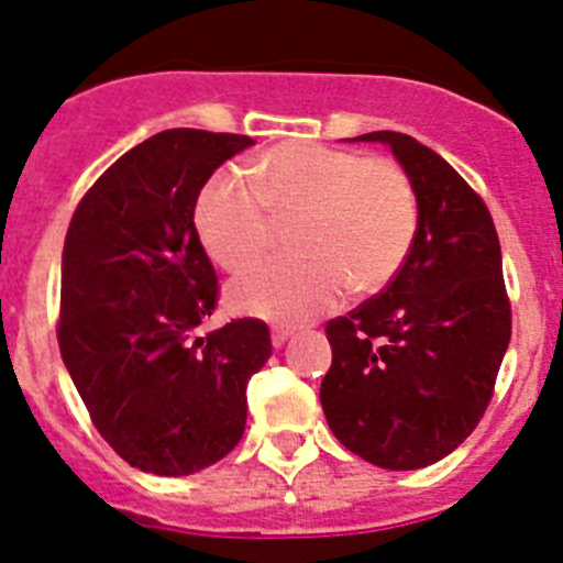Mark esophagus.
<instances>
[{"instance_id":"1","label":"esophagus","mask_w":563,"mask_h":563,"mask_svg":"<svg viewBox=\"0 0 563 563\" xmlns=\"http://www.w3.org/2000/svg\"><path fill=\"white\" fill-rule=\"evenodd\" d=\"M291 333H294L291 328H272V344L283 346L288 339H291Z\"/></svg>"}]
</instances>
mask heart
I'll use <instances>...</instances> for the list:
<instances>
[{
  "instance_id": "b5f03b06",
  "label": "heart",
  "mask_w": 563,
  "mask_h": 563,
  "mask_svg": "<svg viewBox=\"0 0 563 563\" xmlns=\"http://www.w3.org/2000/svg\"><path fill=\"white\" fill-rule=\"evenodd\" d=\"M297 218L294 262H273L230 286L235 311L302 324L353 294H377L400 275L419 228L411 175L391 157L291 141L272 146L246 175L219 169L194 205L205 252L228 272L263 254L272 221Z\"/></svg>"
}]
</instances>
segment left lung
Returning a JSON list of instances; mask_svg holds the SVG:
<instances>
[{"mask_svg": "<svg viewBox=\"0 0 563 563\" xmlns=\"http://www.w3.org/2000/svg\"><path fill=\"white\" fill-rule=\"evenodd\" d=\"M380 141L411 175L419 228L400 275L330 319L322 411L350 453L422 470L477 428L511 341L503 252L486 202L441 155L391 130Z\"/></svg>", "mask_w": 563, "mask_h": 563, "instance_id": "left-lung-1", "label": "left lung"}]
</instances>
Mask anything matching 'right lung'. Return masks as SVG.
Listing matches in <instances>:
<instances>
[{"label":"right lung","mask_w":563,"mask_h":563,"mask_svg":"<svg viewBox=\"0 0 563 563\" xmlns=\"http://www.w3.org/2000/svg\"><path fill=\"white\" fill-rule=\"evenodd\" d=\"M250 135L163 130L77 205L63 244L57 344L93 428L130 466L194 475L244 435L246 380L272 355L261 319L199 335L219 283L194 205Z\"/></svg>","instance_id":"add662e5"}]
</instances>
